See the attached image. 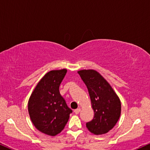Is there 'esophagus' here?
Masks as SVG:
<instances>
[{
    "instance_id": "obj_1",
    "label": "esophagus",
    "mask_w": 150,
    "mask_h": 150,
    "mask_svg": "<svg viewBox=\"0 0 150 150\" xmlns=\"http://www.w3.org/2000/svg\"><path fill=\"white\" fill-rule=\"evenodd\" d=\"M80 111H81V109H80V108H78V109H75V111H74V112H75V114H78V113H79V112H80Z\"/></svg>"
}]
</instances>
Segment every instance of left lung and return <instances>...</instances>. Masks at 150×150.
Segmentation results:
<instances>
[{
	"label": "left lung",
	"mask_w": 150,
	"mask_h": 150,
	"mask_svg": "<svg viewBox=\"0 0 150 150\" xmlns=\"http://www.w3.org/2000/svg\"><path fill=\"white\" fill-rule=\"evenodd\" d=\"M77 73L88 88L94 111L93 119L86 123V127L96 135L107 133L120 116V100L111 85L98 72L81 70Z\"/></svg>",
	"instance_id": "1"
}]
</instances>
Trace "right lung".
I'll return each instance as SVG.
<instances>
[{"label": "right lung", "mask_w": 150, "mask_h": 150, "mask_svg": "<svg viewBox=\"0 0 150 150\" xmlns=\"http://www.w3.org/2000/svg\"><path fill=\"white\" fill-rule=\"evenodd\" d=\"M67 70H53L39 81L28 101V112L38 130L56 136L65 127L73 111L59 93V86Z\"/></svg>", "instance_id": "right-lung-1"}]
</instances>
